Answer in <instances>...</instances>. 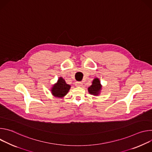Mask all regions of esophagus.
<instances>
[{"instance_id": "1", "label": "esophagus", "mask_w": 152, "mask_h": 152, "mask_svg": "<svg viewBox=\"0 0 152 152\" xmlns=\"http://www.w3.org/2000/svg\"><path fill=\"white\" fill-rule=\"evenodd\" d=\"M76 85L78 86H83V83L82 82H76Z\"/></svg>"}]
</instances>
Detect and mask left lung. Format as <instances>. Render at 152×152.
Instances as JSON below:
<instances>
[{
    "mask_svg": "<svg viewBox=\"0 0 152 152\" xmlns=\"http://www.w3.org/2000/svg\"><path fill=\"white\" fill-rule=\"evenodd\" d=\"M102 88V86L99 79L96 78L93 81V84L88 88L89 93L91 94L98 95Z\"/></svg>",
    "mask_w": 152,
    "mask_h": 152,
    "instance_id": "1",
    "label": "left lung"
}]
</instances>
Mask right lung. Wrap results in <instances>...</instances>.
Listing matches in <instances>:
<instances>
[{"instance_id":"obj_1","label":"right lung","mask_w":152,"mask_h":152,"mask_svg":"<svg viewBox=\"0 0 152 152\" xmlns=\"http://www.w3.org/2000/svg\"><path fill=\"white\" fill-rule=\"evenodd\" d=\"M70 87V85L67 84L63 78L59 77L56 84L53 85L52 93L56 97H62L67 94Z\"/></svg>"}]
</instances>
